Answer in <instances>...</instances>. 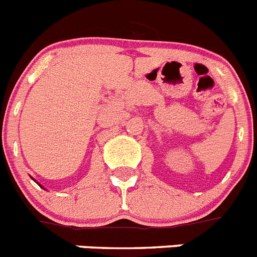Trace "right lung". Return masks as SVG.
Listing matches in <instances>:
<instances>
[{
  "instance_id": "1",
  "label": "right lung",
  "mask_w": 257,
  "mask_h": 257,
  "mask_svg": "<svg viewBox=\"0 0 257 257\" xmlns=\"http://www.w3.org/2000/svg\"><path fill=\"white\" fill-rule=\"evenodd\" d=\"M32 179H33V178H32ZM33 180H35V179H33ZM36 181V180H35ZM36 183H37V181H36ZM38 184V183H37ZM38 185H40V187H42V185H41V184H38ZM42 188H44V187H42Z\"/></svg>"
}]
</instances>
